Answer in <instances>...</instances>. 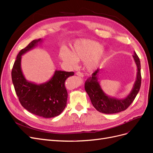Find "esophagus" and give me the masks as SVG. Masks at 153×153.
Segmentation results:
<instances>
[{
    "label": "esophagus",
    "mask_w": 153,
    "mask_h": 153,
    "mask_svg": "<svg viewBox=\"0 0 153 153\" xmlns=\"http://www.w3.org/2000/svg\"><path fill=\"white\" fill-rule=\"evenodd\" d=\"M76 75L78 76L79 77H82L84 76L82 72H76Z\"/></svg>",
    "instance_id": "esophagus-1"
}]
</instances>
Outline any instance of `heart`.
<instances>
[{
	"label": "heart",
	"mask_w": 153,
	"mask_h": 153,
	"mask_svg": "<svg viewBox=\"0 0 153 153\" xmlns=\"http://www.w3.org/2000/svg\"><path fill=\"white\" fill-rule=\"evenodd\" d=\"M100 43L90 39L77 41L72 46L70 52L62 48L59 51V56L64 62L75 66L77 61H85L86 68L89 71L95 69L105 60L107 52Z\"/></svg>",
	"instance_id": "b5f03b06"
}]
</instances>
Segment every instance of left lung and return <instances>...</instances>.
<instances>
[{"instance_id": "8db88e82", "label": "left lung", "mask_w": 153, "mask_h": 153, "mask_svg": "<svg viewBox=\"0 0 153 153\" xmlns=\"http://www.w3.org/2000/svg\"><path fill=\"white\" fill-rule=\"evenodd\" d=\"M137 67V77L130 93L123 98L111 97L104 93L98 81L99 69L93 73L91 77L87 79L85 88L90 97L92 104L95 109L104 114H114L126 110L134 102L139 93L141 85L140 62L139 56L134 51L133 55Z\"/></svg>"}]
</instances>
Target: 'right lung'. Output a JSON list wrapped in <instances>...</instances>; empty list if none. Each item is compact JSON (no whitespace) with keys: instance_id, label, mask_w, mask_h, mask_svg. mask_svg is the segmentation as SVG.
<instances>
[{"instance_id":"right-lung-1","label":"right lung","mask_w":153,"mask_h":153,"mask_svg":"<svg viewBox=\"0 0 153 153\" xmlns=\"http://www.w3.org/2000/svg\"><path fill=\"white\" fill-rule=\"evenodd\" d=\"M42 42V39H35L19 52L13 67L11 77L19 102L25 109L35 115L50 118L60 114L65 108L68 94L65 82L74 73L56 70L53 77L46 82L36 84L27 81L22 70V56Z\"/></svg>"}]
</instances>
